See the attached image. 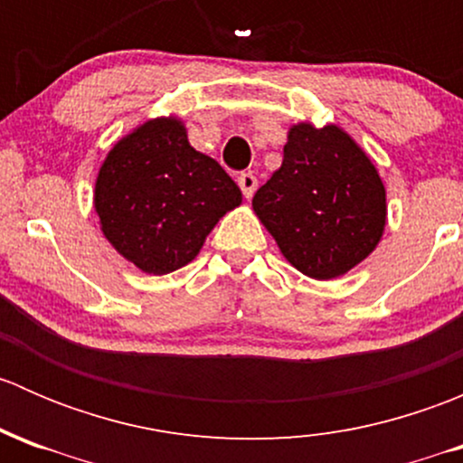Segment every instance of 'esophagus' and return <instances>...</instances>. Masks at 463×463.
<instances>
[{
	"label": "esophagus",
	"instance_id": "obj_1",
	"mask_svg": "<svg viewBox=\"0 0 463 463\" xmlns=\"http://www.w3.org/2000/svg\"><path fill=\"white\" fill-rule=\"evenodd\" d=\"M237 184H240V188H241V193H244V197L250 199L255 194V190H258V176L250 175V172H244V175H240Z\"/></svg>",
	"mask_w": 463,
	"mask_h": 463
}]
</instances>
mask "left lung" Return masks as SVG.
Listing matches in <instances>:
<instances>
[{"label": "left lung", "mask_w": 463, "mask_h": 463, "mask_svg": "<svg viewBox=\"0 0 463 463\" xmlns=\"http://www.w3.org/2000/svg\"><path fill=\"white\" fill-rule=\"evenodd\" d=\"M253 210L302 275L334 279L370 258L385 232V185L365 149L338 125L288 128L279 170Z\"/></svg>", "instance_id": "left-lung-1"}]
</instances>
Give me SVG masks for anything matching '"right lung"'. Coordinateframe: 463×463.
I'll return each instance as SVG.
<instances>
[{
  "label": "right lung",
  "instance_id": "right-lung-1",
  "mask_svg": "<svg viewBox=\"0 0 463 463\" xmlns=\"http://www.w3.org/2000/svg\"><path fill=\"white\" fill-rule=\"evenodd\" d=\"M241 205V190L188 141L179 116L134 128L107 152L93 188L105 240L147 275L190 264L219 219Z\"/></svg>",
  "mask_w": 463,
  "mask_h": 463
}]
</instances>
